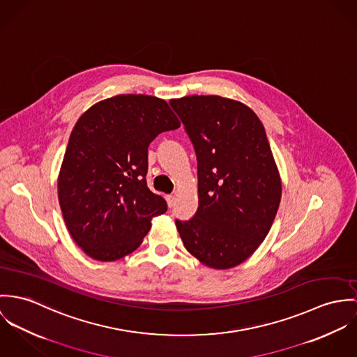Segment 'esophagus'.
<instances>
[{
	"label": "esophagus",
	"instance_id": "1",
	"mask_svg": "<svg viewBox=\"0 0 357 357\" xmlns=\"http://www.w3.org/2000/svg\"><path fill=\"white\" fill-rule=\"evenodd\" d=\"M165 198H167V204H168V206H169V208H172V206L175 205V196H174V195H168Z\"/></svg>",
	"mask_w": 357,
	"mask_h": 357
}]
</instances>
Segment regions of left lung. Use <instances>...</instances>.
Masks as SVG:
<instances>
[{
    "label": "left lung",
    "mask_w": 357,
    "mask_h": 357,
    "mask_svg": "<svg viewBox=\"0 0 357 357\" xmlns=\"http://www.w3.org/2000/svg\"><path fill=\"white\" fill-rule=\"evenodd\" d=\"M169 105L197 156V212L175 220L179 236L205 266L236 267L267 237L280 202L266 130L250 108L219 96H188Z\"/></svg>",
    "instance_id": "8db88e82"
}]
</instances>
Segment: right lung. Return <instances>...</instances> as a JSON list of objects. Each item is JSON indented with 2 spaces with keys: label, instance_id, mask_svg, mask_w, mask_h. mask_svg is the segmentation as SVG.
<instances>
[{
  "label": "right lung",
  "instance_id": "obj_1",
  "mask_svg": "<svg viewBox=\"0 0 357 357\" xmlns=\"http://www.w3.org/2000/svg\"><path fill=\"white\" fill-rule=\"evenodd\" d=\"M181 126L164 100L120 94L77 121L59 175V202L80 249L98 261L135 250L165 199L146 183L149 144Z\"/></svg>",
  "mask_w": 357,
  "mask_h": 357
}]
</instances>
